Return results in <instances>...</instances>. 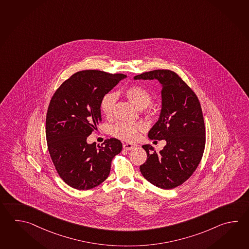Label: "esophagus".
<instances>
[{"label": "esophagus", "instance_id": "obj_1", "mask_svg": "<svg viewBox=\"0 0 249 249\" xmlns=\"http://www.w3.org/2000/svg\"><path fill=\"white\" fill-rule=\"evenodd\" d=\"M137 146V145L136 143H132V142H124L123 143V148L125 150H127V151L133 150V149H135Z\"/></svg>", "mask_w": 249, "mask_h": 249}]
</instances>
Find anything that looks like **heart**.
<instances>
[{
    "label": "heart",
    "instance_id": "heart-1",
    "mask_svg": "<svg viewBox=\"0 0 249 249\" xmlns=\"http://www.w3.org/2000/svg\"><path fill=\"white\" fill-rule=\"evenodd\" d=\"M124 94L138 109L146 108L152 103V95L142 87H128L124 90ZM116 99V93L114 92H108L102 97L100 108L105 115L110 116L112 114ZM142 124L140 123H118L112 127L111 134L124 141H133L137 138V133L142 130Z\"/></svg>",
    "mask_w": 249,
    "mask_h": 249
}]
</instances>
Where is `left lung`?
<instances>
[{"instance_id":"1","label":"left lung","mask_w":249,"mask_h":249,"mask_svg":"<svg viewBox=\"0 0 249 249\" xmlns=\"http://www.w3.org/2000/svg\"><path fill=\"white\" fill-rule=\"evenodd\" d=\"M134 79L157 80L162 88L160 116L148 137L164 139L166 145L159 152L151 144L142 145L147 160L140 166V171L157 187H178L193 175L203 155L206 134L198 97L176 72L169 70L147 71Z\"/></svg>"}]
</instances>
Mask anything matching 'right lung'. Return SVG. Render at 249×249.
<instances>
[{"mask_svg": "<svg viewBox=\"0 0 249 249\" xmlns=\"http://www.w3.org/2000/svg\"><path fill=\"white\" fill-rule=\"evenodd\" d=\"M125 74L97 70L78 71L57 89L46 117V139L59 177L69 186L89 190L109 176L112 159L122 152L116 138L103 144L88 143L87 138L101 122L102 97Z\"/></svg>", "mask_w": 249, "mask_h": 249, "instance_id": "1", "label": "right lung"}]
</instances>
